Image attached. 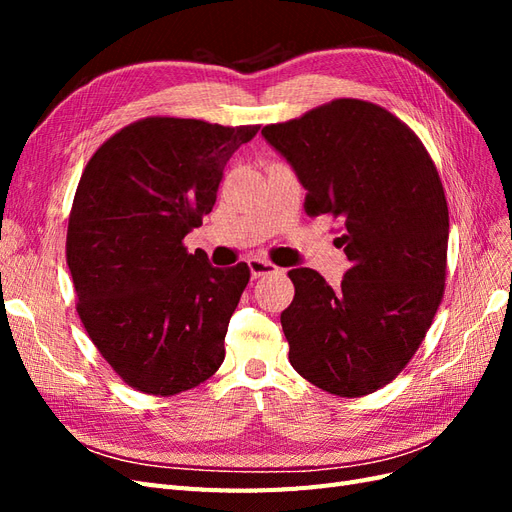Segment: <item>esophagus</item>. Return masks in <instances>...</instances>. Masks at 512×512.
<instances>
[{
  "instance_id": "34e87169",
  "label": "esophagus",
  "mask_w": 512,
  "mask_h": 512,
  "mask_svg": "<svg viewBox=\"0 0 512 512\" xmlns=\"http://www.w3.org/2000/svg\"><path fill=\"white\" fill-rule=\"evenodd\" d=\"M247 265H250V271H252V277L256 280V277H262V275H269V273H277L280 269H277L273 262H269V260H260V258H252L250 262H247Z\"/></svg>"
}]
</instances>
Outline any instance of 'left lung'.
<instances>
[{
	"label": "left lung",
	"mask_w": 512,
	"mask_h": 512,
	"mask_svg": "<svg viewBox=\"0 0 512 512\" xmlns=\"http://www.w3.org/2000/svg\"><path fill=\"white\" fill-rule=\"evenodd\" d=\"M294 168L309 218L342 222L350 260L342 286L292 269L282 312L290 365L339 397L395 380L429 331L444 297L448 205L425 145L386 108L354 98L262 128Z\"/></svg>",
	"instance_id": "left-lung-1"
}]
</instances>
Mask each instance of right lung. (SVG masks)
<instances>
[{
	"instance_id": "1",
	"label": "right lung",
	"mask_w": 512,
	"mask_h": 512,
	"mask_svg": "<svg viewBox=\"0 0 512 512\" xmlns=\"http://www.w3.org/2000/svg\"><path fill=\"white\" fill-rule=\"evenodd\" d=\"M258 130L145 117L104 141L83 170L66 237L76 312L136 391L183 393L224 361L250 267H211L183 237L211 213L226 162Z\"/></svg>"
}]
</instances>
